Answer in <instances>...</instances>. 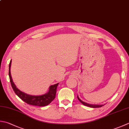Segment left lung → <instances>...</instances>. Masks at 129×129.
<instances>
[{
  "mask_svg": "<svg viewBox=\"0 0 129 129\" xmlns=\"http://www.w3.org/2000/svg\"><path fill=\"white\" fill-rule=\"evenodd\" d=\"M77 98H78V99L79 100V101L81 102L83 105H84L85 106H88V107H92V108H98V107H101L102 106H103V105H94L88 104V103H87L82 101L79 98V97H78V95L77 96Z\"/></svg>",
  "mask_w": 129,
  "mask_h": 129,
  "instance_id": "1",
  "label": "left lung"
}]
</instances>
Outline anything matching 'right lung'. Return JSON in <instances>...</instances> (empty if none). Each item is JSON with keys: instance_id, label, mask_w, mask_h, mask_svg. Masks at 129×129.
Listing matches in <instances>:
<instances>
[{"instance_id": "1", "label": "right lung", "mask_w": 129, "mask_h": 129, "mask_svg": "<svg viewBox=\"0 0 129 129\" xmlns=\"http://www.w3.org/2000/svg\"><path fill=\"white\" fill-rule=\"evenodd\" d=\"M11 61H10L9 65V76L10 79V82L12 85V87L15 93L24 102L27 103V104L33 106H47L49 103H51L55 98L56 93V88L59 83L56 84L51 85L50 87L49 91L46 94L39 95V96H35V95H31L29 94H26L23 92H21L16 87V85L14 84L12 79L11 74Z\"/></svg>"}]
</instances>
